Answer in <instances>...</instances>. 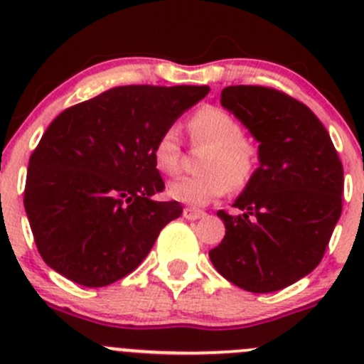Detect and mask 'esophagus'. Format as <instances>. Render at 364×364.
Segmentation results:
<instances>
[{
	"label": "esophagus",
	"mask_w": 364,
	"mask_h": 364,
	"mask_svg": "<svg viewBox=\"0 0 364 364\" xmlns=\"http://www.w3.org/2000/svg\"><path fill=\"white\" fill-rule=\"evenodd\" d=\"M204 215H205L204 211H200V209H196V208L183 209V216H185L186 220H199V218H203Z\"/></svg>",
	"instance_id": "esophagus-1"
}]
</instances>
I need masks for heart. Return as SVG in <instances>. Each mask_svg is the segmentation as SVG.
<instances>
[{"label": "heart", "mask_w": 364, "mask_h": 364, "mask_svg": "<svg viewBox=\"0 0 364 364\" xmlns=\"http://www.w3.org/2000/svg\"><path fill=\"white\" fill-rule=\"evenodd\" d=\"M188 130L193 142L209 146L203 160V174L183 176L168 185L174 200L204 205L225 196L232 188H245L257 167V151L245 139L243 124L222 107H204L190 117ZM153 164L161 174L174 176L181 167V146L176 128L161 132L151 149Z\"/></svg>", "instance_id": "1"}]
</instances>
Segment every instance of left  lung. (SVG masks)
I'll list each match as a JSON object with an SVG mask.
<instances>
[{
	"instance_id": "left-lung-1",
	"label": "left lung",
	"mask_w": 364,
	"mask_h": 364,
	"mask_svg": "<svg viewBox=\"0 0 364 364\" xmlns=\"http://www.w3.org/2000/svg\"><path fill=\"white\" fill-rule=\"evenodd\" d=\"M220 104L259 141L260 165L234 203L243 215L216 213L225 236L209 259L245 291H280L324 257L341 215L343 165L318 117L282 91L229 86Z\"/></svg>"
}]
</instances>
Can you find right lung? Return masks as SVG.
Masks as SVG:
<instances>
[{
    "label": "right lung",
    "mask_w": 364,
    "mask_h": 364,
    "mask_svg": "<svg viewBox=\"0 0 364 364\" xmlns=\"http://www.w3.org/2000/svg\"><path fill=\"white\" fill-rule=\"evenodd\" d=\"M208 86H117L65 109L31 153L24 208L40 255L84 287L130 274L181 204L165 188L151 149Z\"/></svg>",
    "instance_id": "1"
}]
</instances>
